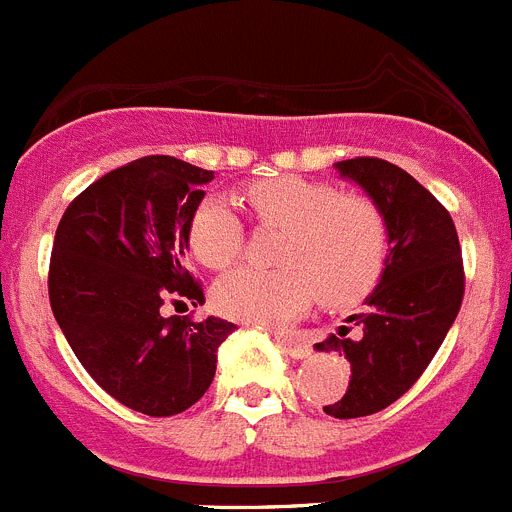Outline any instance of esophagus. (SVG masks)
Returning a JSON list of instances; mask_svg holds the SVG:
<instances>
[{
	"mask_svg": "<svg viewBox=\"0 0 512 512\" xmlns=\"http://www.w3.org/2000/svg\"><path fill=\"white\" fill-rule=\"evenodd\" d=\"M274 341H277L289 356H295V359H302V356L310 354V343L300 336H279L277 333V336H274Z\"/></svg>",
	"mask_w": 512,
	"mask_h": 512,
	"instance_id": "34e87169",
	"label": "esophagus"
}]
</instances>
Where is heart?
Masks as SVG:
<instances>
[{"mask_svg":"<svg viewBox=\"0 0 512 512\" xmlns=\"http://www.w3.org/2000/svg\"><path fill=\"white\" fill-rule=\"evenodd\" d=\"M251 212L264 225H282L277 259L284 266H241L215 284V307L246 325L279 328L320 300L346 307L364 300L387 264V223L369 197L341 194L305 176H274L251 184ZM187 241L210 269H223L243 251L241 217L228 200L205 194L189 215Z\"/></svg>","mask_w":512,"mask_h":512,"instance_id":"obj_1","label":"heart"}]
</instances>
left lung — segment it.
I'll use <instances>...</instances> for the list:
<instances>
[{
  "instance_id": "left-lung-1",
  "label": "left lung",
  "mask_w": 512,
  "mask_h": 512,
  "mask_svg": "<svg viewBox=\"0 0 512 512\" xmlns=\"http://www.w3.org/2000/svg\"><path fill=\"white\" fill-rule=\"evenodd\" d=\"M336 169L366 189L390 235L382 282L364 310L338 336L315 343L351 364L348 390L323 408L343 420L379 413L428 369L464 300V261L449 210L408 171L374 156L338 161Z\"/></svg>"
}]
</instances>
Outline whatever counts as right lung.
<instances>
[{"label": "right lung", "instance_id": "add662e5", "mask_svg": "<svg viewBox=\"0 0 512 512\" xmlns=\"http://www.w3.org/2000/svg\"><path fill=\"white\" fill-rule=\"evenodd\" d=\"M212 176L174 156L138 158L74 197L53 238L48 297L71 351L107 395L151 418L205 395L217 346L235 330L161 312L166 302H205L184 248Z\"/></svg>", "mask_w": 512, "mask_h": 512}]
</instances>
